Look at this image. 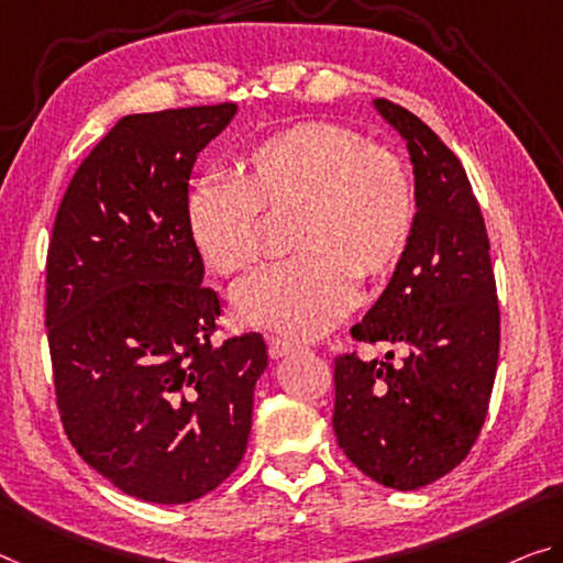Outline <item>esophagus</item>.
Segmentation results:
<instances>
[{
  "label": "esophagus",
  "instance_id": "1",
  "mask_svg": "<svg viewBox=\"0 0 563 563\" xmlns=\"http://www.w3.org/2000/svg\"><path fill=\"white\" fill-rule=\"evenodd\" d=\"M266 344H269V354L274 360H279V357H284V354H289V352L301 347L299 342L282 340V336H274V334H266Z\"/></svg>",
  "mask_w": 563,
  "mask_h": 563
}]
</instances>
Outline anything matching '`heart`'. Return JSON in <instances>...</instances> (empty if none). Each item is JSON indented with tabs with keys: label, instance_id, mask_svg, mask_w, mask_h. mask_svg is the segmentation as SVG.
I'll use <instances>...</instances> for the list:
<instances>
[{
	"label": "heart",
	"instance_id": "b5f03b06",
	"mask_svg": "<svg viewBox=\"0 0 563 563\" xmlns=\"http://www.w3.org/2000/svg\"><path fill=\"white\" fill-rule=\"evenodd\" d=\"M299 254L256 266L233 287L244 322L314 336L352 309L360 272L385 274L410 246L418 196L410 168L350 128L307 120L274 133L244 158V176L196 180L186 221L219 274L246 269L262 252L264 209L297 206Z\"/></svg>",
	"mask_w": 563,
	"mask_h": 563
}]
</instances>
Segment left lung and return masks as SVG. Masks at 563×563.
<instances>
[{"label":"left lung","instance_id":"8db88e82","mask_svg":"<svg viewBox=\"0 0 563 563\" xmlns=\"http://www.w3.org/2000/svg\"><path fill=\"white\" fill-rule=\"evenodd\" d=\"M375 106L408 143L418 219L352 340L390 342L405 357L336 354L332 428L342 453L372 481L415 490L461 465L481 435L500 311L488 231L461 161L410 110L385 98Z\"/></svg>","mask_w":563,"mask_h":563}]
</instances>
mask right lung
Instances as JSON below:
<instances>
[{
    "instance_id": "1",
    "label": "right lung",
    "mask_w": 563,
    "mask_h": 563,
    "mask_svg": "<svg viewBox=\"0 0 563 563\" xmlns=\"http://www.w3.org/2000/svg\"><path fill=\"white\" fill-rule=\"evenodd\" d=\"M236 102L125 115L80 163L52 227L45 327L75 451L128 496L188 504L246 453L258 332L213 344L223 299L186 221L194 163Z\"/></svg>"
}]
</instances>
